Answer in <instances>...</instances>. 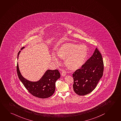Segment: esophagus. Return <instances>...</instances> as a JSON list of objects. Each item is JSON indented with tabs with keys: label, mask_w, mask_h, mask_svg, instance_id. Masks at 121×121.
I'll return each mask as SVG.
<instances>
[{
	"label": "esophagus",
	"mask_w": 121,
	"mask_h": 121,
	"mask_svg": "<svg viewBox=\"0 0 121 121\" xmlns=\"http://www.w3.org/2000/svg\"><path fill=\"white\" fill-rule=\"evenodd\" d=\"M61 75L62 76H65L66 75V72L65 71H62V72L61 73Z\"/></svg>",
	"instance_id": "esophagus-1"
}]
</instances>
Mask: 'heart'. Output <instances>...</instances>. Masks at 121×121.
I'll list each match as a JSON object with an SVG mask.
<instances>
[{
    "instance_id": "heart-1",
    "label": "heart",
    "mask_w": 121,
    "mask_h": 121,
    "mask_svg": "<svg viewBox=\"0 0 121 121\" xmlns=\"http://www.w3.org/2000/svg\"><path fill=\"white\" fill-rule=\"evenodd\" d=\"M88 51L84 45L73 43L64 44L57 51L56 54L61 59H65V64L69 68L75 69L81 66L87 57ZM52 59L56 64H59L58 58L53 54Z\"/></svg>"
}]
</instances>
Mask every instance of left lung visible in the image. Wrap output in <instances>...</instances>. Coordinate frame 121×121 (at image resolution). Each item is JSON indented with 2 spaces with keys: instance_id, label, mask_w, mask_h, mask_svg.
<instances>
[{
  "instance_id": "left-lung-1",
  "label": "left lung",
  "mask_w": 121,
  "mask_h": 121,
  "mask_svg": "<svg viewBox=\"0 0 121 121\" xmlns=\"http://www.w3.org/2000/svg\"><path fill=\"white\" fill-rule=\"evenodd\" d=\"M103 60L101 54L97 48L93 55L81 68L73 74V90L77 94H88L96 87L103 76Z\"/></svg>"
}]
</instances>
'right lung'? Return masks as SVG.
<instances>
[{
  "mask_svg": "<svg viewBox=\"0 0 121 121\" xmlns=\"http://www.w3.org/2000/svg\"><path fill=\"white\" fill-rule=\"evenodd\" d=\"M25 48L22 47L21 50ZM21 51L18 54L17 59ZM17 73L20 81L29 92L34 96L41 99H46L51 96L55 90V83L59 79L60 75L57 69H48L44 73L39 80L30 81L23 77L20 72L18 62L17 64Z\"/></svg>",
  "mask_w": 121,
  "mask_h": 121,
  "instance_id": "1",
  "label": "right lung"
}]
</instances>
